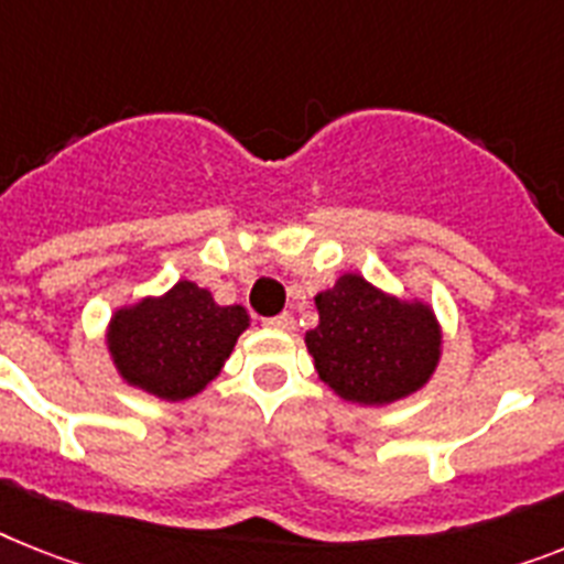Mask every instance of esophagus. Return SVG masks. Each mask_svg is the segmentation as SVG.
Listing matches in <instances>:
<instances>
[{"label": "esophagus", "mask_w": 564, "mask_h": 564, "mask_svg": "<svg viewBox=\"0 0 564 564\" xmlns=\"http://www.w3.org/2000/svg\"><path fill=\"white\" fill-rule=\"evenodd\" d=\"M264 325L268 328H273V332H293V316L291 314H279V316H271V319H264Z\"/></svg>", "instance_id": "obj_1"}]
</instances>
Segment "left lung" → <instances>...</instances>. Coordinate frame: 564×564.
I'll return each instance as SVG.
<instances>
[{
    "instance_id": "1",
    "label": "left lung",
    "mask_w": 564,
    "mask_h": 564,
    "mask_svg": "<svg viewBox=\"0 0 564 564\" xmlns=\"http://www.w3.org/2000/svg\"><path fill=\"white\" fill-rule=\"evenodd\" d=\"M319 325L305 334L314 369L337 398L389 406L430 383L444 355V328L426 300H406L343 273L314 296Z\"/></svg>"
}]
</instances>
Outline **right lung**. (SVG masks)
I'll return each mask as SVG.
<instances>
[{"mask_svg":"<svg viewBox=\"0 0 564 564\" xmlns=\"http://www.w3.org/2000/svg\"><path fill=\"white\" fill-rule=\"evenodd\" d=\"M245 305H218L207 288L181 279L111 311L106 351L126 386L166 403L202 394L225 369L241 332Z\"/></svg>","mask_w":564,"mask_h":564,"instance_id":"add662e5","label":"right lung"}]
</instances>
